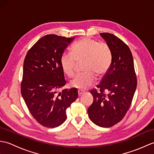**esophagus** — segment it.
Wrapping results in <instances>:
<instances>
[{
    "label": "esophagus",
    "mask_w": 154,
    "mask_h": 154,
    "mask_svg": "<svg viewBox=\"0 0 154 154\" xmlns=\"http://www.w3.org/2000/svg\"><path fill=\"white\" fill-rule=\"evenodd\" d=\"M84 93H85V91L83 90H78V95H79V97L82 95Z\"/></svg>",
    "instance_id": "1"
}]
</instances>
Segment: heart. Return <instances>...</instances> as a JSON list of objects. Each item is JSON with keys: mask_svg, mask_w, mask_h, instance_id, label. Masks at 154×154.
Instances as JSON below:
<instances>
[{"mask_svg": "<svg viewBox=\"0 0 154 154\" xmlns=\"http://www.w3.org/2000/svg\"><path fill=\"white\" fill-rule=\"evenodd\" d=\"M71 54H62L60 65L63 73L69 77L75 74L77 62L83 63L84 73L75 77L70 82L71 87L86 89L96 79V75L105 74L112 63V50L106 42L83 38L71 47Z\"/></svg>", "mask_w": 154, "mask_h": 154, "instance_id": "obj_1", "label": "heart"}]
</instances>
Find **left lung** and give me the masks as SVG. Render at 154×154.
Returning <instances> with one entry per match:
<instances>
[{"mask_svg":"<svg viewBox=\"0 0 154 154\" xmlns=\"http://www.w3.org/2000/svg\"><path fill=\"white\" fill-rule=\"evenodd\" d=\"M100 35L112 50V61L109 69L97 85L99 92L96 89L91 91L93 103L87 111L93 123L109 128L120 122L126 115L136 89L137 79L128 46L112 34L104 32Z\"/></svg>","mask_w":154,"mask_h":154,"instance_id":"8db88e82","label":"left lung"}]
</instances>
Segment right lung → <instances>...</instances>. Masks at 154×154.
<instances>
[{
    "mask_svg": "<svg viewBox=\"0 0 154 154\" xmlns=\"http://www.w3.org/2000/svg\"><path fill=\"white\" fill-rule=\"evenodd\" d=\"M74 38L49 34L40 38L26 55L21 93L35 120L55 128L67 119L66 109L78 98L75 88L57 91L66 84L60 57Z\"/></svg>",
    "mask_w": 154,
    "mask_h": 154,
    "instance_id": "right-lung-1",
    "label": "right lung"
}]
</instances>
